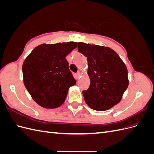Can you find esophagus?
<instances>
[{"mask_svg": "<svg viewBox=\"0 0 154 154\" xmlns=\"http://www.w3.org/2000/svg\"><path fill=\"white\" fill-rule=\"evenodd\" d=\"M80 76H81V72L80 71H78L76 73V77H77V78H79V77H80Z\"/></svg>", "mask_w": 154, "mask_h": 154, "instance_id": "esophagus-1", "label": "esophagus"}]
</instances>
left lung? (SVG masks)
<instances>
[{"label":"left lung","mask_w":154,"mask_h":154,"mask_svg":"<svg viewBox=\"0 0 154 154\" xmlns=\"http://www.w3.org/2000/svg\"><path fill=\"white\" fill-rule=\"evenodd\" d=\"M79 52L87 57L89 88L82 92L86 103L95 110L110 109L122 100L128 86L127 68L109 47L78 42Z\"/></svg>","instance_id":"8db88e82"}]
</instances>
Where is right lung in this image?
<instances>
[{"mask_svg": "<svg viewBox=\"0 0 154 154\" xmlns=\"http://www.w3.org/2000/svg\"><path fill=\"white\" fill-rule=\"evenodd\" d=\"M77 42L43 44L36 47L22 65L23 81L37 104L46 109L61 106L76 81L66 57Z\"/></svg>", "mask_w": 154, "mask_h": 154, "instance_id": "obj_1", "label": "right lung"}]
</instances>
